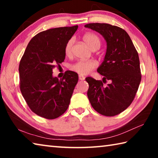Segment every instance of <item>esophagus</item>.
Instances as JSON below:
<instances>
[{"instance_id": "34e87169", "label": "esophagus", "mask_w": 158, "mask_h": 158, "mask_svg": "<svg viewBox=\"0 0 158 158\" xmlns=\"http://www.w3.org/2000/svg\"><path fill=\"white\" fill-rule=\"evenodd\" d=\"M79 79L81 80V81H84V80L85 79V77L83 76V75H81V74H79Z\"/></svg>"}]
</instances>
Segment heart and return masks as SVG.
I'll use <instances>...</instances> for the list:
<instances>
[{"label": "heart", "mask_w": 158, "mask_h": 158, "mask_svg": "<svg viewBox=\"0 0 158 158\" xmlns=\"http://www.w3.org/2000/svg\"><path fill=\"white\" fill-rule=\"evenodd\" d=\"M83 39L89 46L93 49L97 46H100V40L98 35L94 33H89L85 34ZM74 44V40L70 39L68 41L65 47V54L66 56H71L73 54V48ZM98 66V62L95 60H78L70 65L72 71L75 72L81 75H86L90 72L95 69Z\"/></svg>", "instance_id": "b5f03b06"}]
</instances>
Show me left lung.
<instances>
[{"mask_svg":"<svg viewBox=\"0 0 158 158\" xmlns=\"http://www.w3.org/2000/svg\"><path fill=\"white\" fill-rule=\"evenodd\" d=\"M100 33L106 42L104 61L98 72L102 81L86 77L87 95L93 108L103 116H114L125 110L135 98L141 82L139 58L129 35L123 29L108 23L84 26ZM106 80L110 84H103Z\"/></svg>","mask_w":158,"mask_h":158,"instance_id":"8db88e82","label":"left lung"}]
</instances>
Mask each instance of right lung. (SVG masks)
<instances>
[{
	"label": "right lung",
	"instance_id": "obj_1",
	"mask_svg": "<svg viewBox=\"0 0 158 158\" xmlns=\"http://www.w3.org/2000/svg\"><path fill=\"white\" fill-rule=\"evenodd\" d=\"M78 28H51L40 32L29 42L21 58L19 72L20 90L31 111L54 119L68 109L79 76L68 70L62 79L53 77V69L65 58V47Z\"/></svg>",
	"mask_w": 158,
	"mask_h": 158
}]
</instances>
